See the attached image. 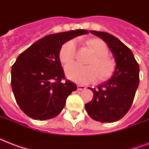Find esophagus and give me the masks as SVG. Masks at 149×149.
<instances>
[{"mask_svg":"<svg viewBox=\"0 0 149 149\" xmlns=\"http://www.w3.org/2000/svg\"><path fill=\"white\" fill-rule=\"evenodd\" d=\"M85 89H86V87L83 86V85H78L77 86V90L78 91H83V90H85Z\"/></svg>","mask_w":149,"mask_h":149,"instance_id":"obj_1","label":"esophagus"}]
</instances>
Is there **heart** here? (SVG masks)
<instances>
[{"mask_svg": "<svg viewBox=\"0 0 149 149\" xmlns=\"http://www.w3.org/2000/svg\"><path fill=\"white\" fill-rule=\"evenodd\" d=\"M87 45L95 55L89 62L87 66L72 63L65 66V75L69 79L79 84H88L95 82L98 78L106 79L114 70V63L108 58V48L106 43L100 39H91ZM77 53V44L74 40L63 44L59 52V58L64 64L74 60Z\"/></svg>", "mask_w": 149, "mask_h": 149, "instance_id": "b5f03b06", "label": "heart"}]
</instances>
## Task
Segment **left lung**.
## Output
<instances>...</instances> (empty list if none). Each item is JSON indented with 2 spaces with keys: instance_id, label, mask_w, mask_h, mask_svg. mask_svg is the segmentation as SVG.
<instances>
[{
  "instance_id": "8db88e82",
  "label": "left lung",
  "mask_w": 149,
  "mask_h": 149,
  "mask_svg": "<svg viewBox=\"0 0 149 149\" xmlns=\"http://www.w3.org/2000/svg\"><path fill=\"white\" fill-rule=\"evenodd\" d=\"M107 44L115 59L116 66L109 80L98 85L93 97L85 104L88 115L97 121L114 122L127 113L139 84V65L132 50L111 34L90 31Z\"/></svg>"
}]
</instances>
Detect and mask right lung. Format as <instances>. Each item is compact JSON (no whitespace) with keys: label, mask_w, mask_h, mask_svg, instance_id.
Here are the masks:
<instances>
[{"label":"right lung","mask_w":149,"mask_h":149,"mask_svg":"<svg viewBox=\"0 0 149 149\" xmlns=\"http://www.w3.org/2000/svg\"><path fill=\"white\" fill-rule=\"evenodd\" d=\"M88 31L77 29L52 34L20 54L11 68V87L22 111L35 120L55 118L65 105L68 96L77 89L65 74L59 60L62 45Z\"/></svg>","instance_id":"obj_1"}]
</instances>
